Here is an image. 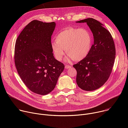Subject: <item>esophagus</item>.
I'll list each match as a JSON object with an SVG mask.
<instances>
[{
    "label": "esophagus",
    "instance_id": "esophagus-1",
    "mask_svg": "<svg viewBox=\"0 0 128 128\" xmlns=\"http://www.w3.org/2000/svg\"><path fill=\"white\" fill-rule=\"evenodd\" d=\"M71 66L69 65H66L65 66V68L66 69H68V68H71Z\"/></svg>",
    "mask_w": 128,
    "mask_h": 128
}]
</instances>
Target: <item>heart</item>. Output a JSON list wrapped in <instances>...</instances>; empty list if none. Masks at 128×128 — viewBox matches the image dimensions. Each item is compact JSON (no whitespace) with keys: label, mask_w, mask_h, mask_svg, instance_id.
Segmentation results:
<instances>
[{"label":"heart","mask_w":128,"mask_h":128,"mask_svg":"<svg viewBox=\"0 0 128 128\" xmlns=\"http://www.w3.org/2000/svg\"><path fill=\"white\" fill-rule=\"evenodd\" d=\"M92 44V38L84 28L69 27L60 31L56 36V41L51 42V48L56 58L61 61L66 50L67 61L74 59L80 61L88 54Z\"/></svg>","instance_id":"obj_1"}]
</instances>
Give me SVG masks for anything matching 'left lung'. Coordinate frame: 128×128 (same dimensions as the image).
Returning <instances> with one entry per match:
<instances>
[{"mask_svg":"<svg viewBox=\"0 0 128 128\" xmlns=\"http://www.w3.org/2000/svg\"><path fill=\"white\" fill-rule=\"evenodd\" d=\"M76 23H86L94 40L88 55L73 66L77 71L76 83L83 90H94L110 76L116 58L114 42L110 33L97 20L88 18Z\"/></svg>","mask_w":128,"mask_h":128,"instance_id":"8db88e82","label":"left lung"}]
</instances>
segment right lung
Masks as SVG:
<instances>
[{"label":"right lung","mask_w":128,"mask_h":128,"mask_svg":"<svg viewBox=\"0 0 128 128\" xmlns=\"http://www.w3.org/2000/svg\"><path fill=\"white\" fill-rule=\"evenodd\" d=\"M54 22H30L16 40L14 64L25 86L32 92L46 95L54 89L64 65L54 59L51 48Z\"/></svg>","instance_id":"1"}]
</instances>
